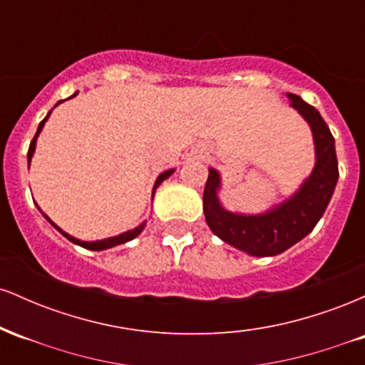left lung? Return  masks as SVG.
I'll list each match as a JSON object with an SVG mask.
<instances>
[{
  "mask_svg": "<svg viewBox=\"0 0 365 365\" xmlns=\"http://www.w3.org/2000/svg\"><path fill=\"white\" fill-rule=\"evenodd\" d=\"M290 106L312 130L316 165L299 190L278 206L261 215H240L221 206L217 192L221 175L209 168L204 187V216L211 232L242 252L255 257L278 255L312 232L324 215L338 182V159L334 139L319 111L299 98L287 94Z\"/></svg>",
  "mask_w": 365,
  "mask_h": 365,
  "instance_id": "8db88e82",
  "label": "left lung"
}]
</instances>
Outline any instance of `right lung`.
Listing matches in <instances>:
<instances>
[{
  "label": "right lung",
  "mask_w": 365,
  "mask_h": 365,
  "mask_svg": "<svg viewBox=\"0 0 365 365\" xmlns=\"http://www.w3.org/2000/svg\"><path fill=\"white\" fill-rule=\"evenodd\" d=\"M78 92H75L73 96H70V98H75V96H77ZM60 103H63V101H60ZM60 103H56V106ZM49 115H51V111L48 113V115H46V118L41 121L39 123V127H37V132H36V135H34V139H32V142H31V145H29V153H27V163H29V166H31V159H32V156H34V150H36V142H37V137H39V133H41V130L44 128V123L46 121H48V118H49ZM173 171L175 170H166V171H163L161 175H159L158 177V180H156V183H154V188H153V197H154V192H156V188L161 185L163 183V180H166L168 177H171V175H173ZM43 216L46 217V220L49 221V223H51L54 228L58 230V232L61 233L63 237L65 238H68L70 242H72V244H77V245H81V247H83V249H89V250H106V249H111V247H115V245H121V244H127V242H130V240H133V238H135L137 235H140V232L142 230H144V226H145V223H148V220L144 221V223H140L139 226H137V228H133V230H128V232H125V233H121V235H116V237H110V238H104V240H96V242H82V240H78V238H75V237H72V235H68V233L66 232H63V230L60 228V226H56L53 223L51 220H49L48 216L44 215L43 212Z\"/></svg>",
  "instance_id": "right-lung-1"
}]
</instances>
